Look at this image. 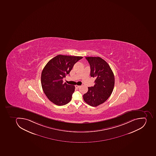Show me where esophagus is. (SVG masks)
Here are the masks:
<instances>
[{
	"label": "esophagus",
	"mask_w": 156,
	"mask_h": 156,
	"mask_svg": "<svg viewBox=\"0 0 156 156\" xmlns=\"http://www.w3.org/2000/svg\"><path fill=\"white\" fill-rule=\"evenodd\" d=\"M80 87V85H75V87L76 88H79Z\"/></svg>",
	"instance_id": "obj_1"
}]
</instances>
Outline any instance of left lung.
<instances>
[{"label":"left lung","mask_w":156,"mask_h":156,"mask_svg":"<svg viewBox=\"0 0 156 156\" xmlns=\"http://www.w3.org/2000/svg\"><path fill=\"white\" fill-rule=\"evenodd\" d=\"M90 64V76L95 77V85L88 87L83 96L88 105L97 106L103 104L109 97L114 88V76L109 65L100 57H86Z\"/></svg>","instance_id":"1"}]
</instances>
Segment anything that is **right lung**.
<instances>
[{
  "label": "right lung",
  "mask_w": 156,
  "mask_h": 156,
  "mask_svg": "<svg viewBox=\"0 0 156 156\" xmlns=\"http://www.w3.org/2000/svg\"><path fill=\"white\" fill-rule=\"evenodd\" d=\"M83 58L58 55L44 66L41 74L42 88L48 100L56 105H65L71 101L75 86L64 83L63 79L69 75L73 65Z\"/></svg>",
  "instance_id": "obj_1"
}]
</instances>
